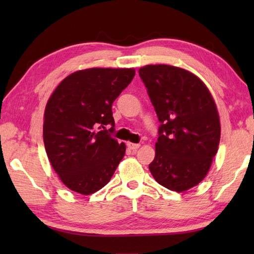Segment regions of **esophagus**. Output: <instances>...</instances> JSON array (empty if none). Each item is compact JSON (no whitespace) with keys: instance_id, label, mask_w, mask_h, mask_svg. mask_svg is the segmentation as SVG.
Instances as JSON below:
<instances>
[{"instance_id":"esophagus-1","label":"esophagus","mask_w":254,"mask_h":254,"mask_svg":"<svg viewBox=\"0 0 254 254\" xmlns=\"http://www.w3.org/2000/svg\"><path fill=\"white\" fill-rule=\"evenodd\" d=\"M127 147L130 148V149H132V150H136L137 148H139V146H141V145L139 144H135V143H131V142H127Z\"/></svg>"}]
</instances>
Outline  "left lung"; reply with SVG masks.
Masks as SVG:
<instances>
[{"instance_id":"1","label":"left lung","mask_w":254,"mask_h":254,"mask_svg":"<svg viewBox=\"0 0 254 254\" xmlns=\"http://www.w3.org/2000/svg\"><path fill=\"white\" fill-rule=\"evenodd\" d=\"M138 73L160 122L149 170L163 187L187 191L204 179L217 153L216 105L205 84L187 69L157 64Z\"/></svg>"}]
</instances>
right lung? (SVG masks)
I'll list each match as a JSON object with an SVG mask.
<instances>
[{
  "instance_id": "add662e5",
  "label": "right lung",
  "mask_w": 254,
  "mask_h": 254,
  "mask_svg": "<svg viewBox=\"0 0 254 254\" xmlns=\"http://www.w3.org/2000/svg\"><path fill=\"white\" fill-rule=\"evenodd\" d=\"M134 68L93 67L74 72L47 102L44 142L52 168L72 191L104 188L126 154L115 131L112 104L132 82ZM106 125H111L109 130Z\"/></svg>"
}]
</instances>
